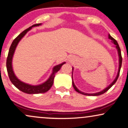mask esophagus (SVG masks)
Segmentation results:
<instances>
[{"instance_id": "1", "label": "esophagus", "mask_w": 128, "mask_h": 128, "mask_svg": "<svg viewBox=\"0 0 128 128\" xmlns=\"http://www.w3.org/2000/svg\"><path fill=\"white\" fill-rule=\"evenodd\" d=\"M72 60H73L72 57H70L69 59H68V61H72Z\"/></svg>"}]
</instances>
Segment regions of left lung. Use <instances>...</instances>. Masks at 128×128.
Here are the masks:
<instances>
[{
  "label": "left lung",
  "instance_id": "obj_1",
  "mask_svg": "<svg viewBox=\"0 0 128 128\" xmlns=\"http://www.w3.org/2000/svg\"><path fill=\"white\" fill-rule=\"evenodd\" d=\"M109 38L110 39L112 40V42L114 43V45H116V49L118 50V56H119V69H118V74L117 76H116V78L114 80V82L110 84L109 86L106 87V88H105L104 90H103L102 91L100 92H98V93H84V92H82L79 90L78 88H77V87L76 86L75 84H74V82H73V78H72V86H73L74 88L75 89V90L77 92H78V93L82 94H83V95H86V96H99V95H101L102 94L104 93L105 92H106L108 91V90L109 89L110 87L112 86L114 84V83H116V81H117L118 77H119V73H120V68H121V66H122V55H121V51H120V47H119V45H118V42L116 41L113 38V37H112L110 36V35L109 34ZM72 71H73V68H72Z\"/></svg>",
  "mask_w": 128,
  "mask_h": 128
}]
</instances>
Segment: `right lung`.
I'll list each match as a JSON object with an SVG mask.
<instances>
[{
	"label": "right lung",
	"instance_id": "1",
	"mask_svg": "<svg viewBox=\"0 0 128 128\" xmlns=\"http://www.w3.org/2000/svg\"><path fill=\"white\" fill-rule=\"evenodd\" d=\"M41 25V24H37L33 25L31 26H30L29 28L24 30L22 33H20L16 38L14 39V41H13L12 44L10 45V48H9V53H8V56L7 57V60H6V68H7L8 74L11 82L19 90L27 94L43 93L48 91L51 88V87H52L53 83H54V79L56 73L58 72L63 64H64L66 63V62H64L60 64H58V65L54 66L52 69V74L50 76L49 78L44 83H42L41 84L39 85L33 86L24 83L23 82H21L20 80H19L17 78L16 76H15L12 68V58L14 51H15V49L16 48L19 42L20 41L21 39L25 36L26 34L29 30H31L32 28L35 26H40Z\"/></svg>",
	"mask_w": 128,
	"mask_h": 128
}]
</instances>
